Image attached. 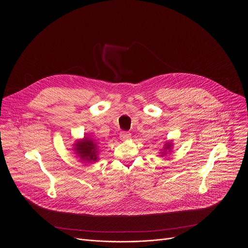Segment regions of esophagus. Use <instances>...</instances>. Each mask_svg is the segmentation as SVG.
<instances>
[{
  "label": "esophagus",
  "mask_w": 248,
  "mask_h": 248,
  "mask_svg": "<svg viewBox=\"0 0 248 248\" xmlns=\"http://www.w3.org/2000/svg\"><path fill=\"white\" fill-rule=\"evenodd\" d=\"M130 133L127 132V131H122L120 133V138L123 140V141H125V140H128L130 138Z\"/></svg>",
  "instance_id": "34e87169"
}]
</instances>
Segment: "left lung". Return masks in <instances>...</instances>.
<instances>
[{
    "mask_svg": "<svg viewBox=\"0 0 248 248\" xmlns=\"http://www.w3.org/2000/svg\"><path fill=\"white\" fill-rule=\"evenodd\" d=\"M171 148H172V143H171V142H167V143H166V145H164V148H163V150H164V151L161 153V154H162L161 155H166V152H167L168 150H169V152H170Z\"/></svg>",
    "mask_w": 248,
    "mask_h": 248,
    "instance_id": "left-lung-1",
    "label": "left lung"
}]
</instances>
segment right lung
Wrapping results in <instances>:
<instances>
[{
    "instance_id": "add662e5",
    "label": "right lung",
    "mask_w": 248,
    "mask_h": 248,
    "mask_svg": "<svg viewBox=\"0 0 248 248\" xmlns=\"http://www.w3.org/2000/svg\"><path fill=\"white\" fill-rule=\"evenodd\" d=\"M74 146L76 154L82 161L93 162L98 159V147L97 144L94 143L92 139L85 137L82 140L77 141Z\"/></svg>"
}]
</instances>
